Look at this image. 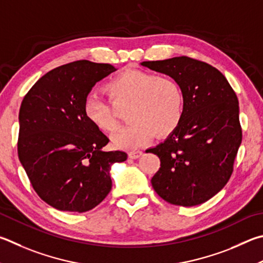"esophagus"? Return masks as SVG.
Wrapping results in <instances>:
<instances>
[{"label":"esophagus","instance_id":"1","mask_svg":"<svg viewBox=\"0 0 263 263\" xmlns=\"http://www.w3.org/2000/svg\"><path fill=\"white\" fill-rule=\"evenodd\" d=\"M142 155V152L141 151H131L128 153V157L132 160H136L138 157H140Z\"/></svg>","mask_w":263,"mask_h":263}]
</instances>
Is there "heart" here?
<instances>
[{
    "mask_svg": "<svg viewBox=\"0 0 263 263\" xmlns=\"http://www.w3.org/2000/svg\"><path fill=\"white\" fill-rule=\"evenodd\" d=\"M111 101L128 106L127 122L131 124L111 137L114 147L135 149L153 138H166L177 130L184 115V93L179 84L144 70H125L106 85ZM87 121L100 131L112 132L117 121L106 100L89 94L84 101Z\"/></svg>",
    "mask_w": 263,
    "mask_h": 263,
    "instance_id": "1",
    "label": "heart"
}]
</instances>
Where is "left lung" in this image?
<instances>
[{"label": "left lung", "mask_w": 263, "mask_h": 263, "mask_svg": "<svg viewBox=\"0 0 263 263\" xmlns=\"http://www.w3.org/2000/svg\"><path fill=\"white\" fill-rule=\"evenodd\" d=\"M141 65L170 76L184 93L180 125L164 142L147 151L161 161L151 180L153 189L176 206L206 202L230 179L241 144L235 90L216 68L187 56Z\"/></svg>", "instance_id": "8db88e82"}]
</instances>
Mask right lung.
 I'll return each instance as SVG.
<instances>
[{"instance_id":"right-lung-1","label":"right lung","mask_w":263,"mask_h":263,"mask_svg":"<svg viewBox=\"0 0 263 263\" xmlns=\"http://www.w3.org/2000/svg\"><path fill=\"white\" fill-rule=\"evenodd\" d=\"M114 71L111 64L76 61L42 76L23 99L19 161L36 194L59 211L97 207L111 190V165L127 159L102 151L109 139L84 114L93 86Z\"/></svg>"}]
</instances>
